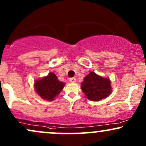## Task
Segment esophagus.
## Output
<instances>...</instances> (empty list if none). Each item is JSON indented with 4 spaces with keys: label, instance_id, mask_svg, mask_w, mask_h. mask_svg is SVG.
I'll return each instance as SVG.
<instances>
[{
    "label": "esophagus",
    "instance_id": "34e87169",
    "mask_svg": "<svg viewBox=\"0 0 146 146\" xmlns=\"http://www.w3.org/2000/svg\"><path fill=\"white\" fill-rule=\"evenodd\" d=\"M69 81H70V82H71V83H75V82H76V78H70V79H69Z\"/></svg>",
    "mask_w": 146,
    "mask_h": 146
}]
</instances>
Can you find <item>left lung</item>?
<instances>
[{
	"instance_id": "8db88e82",
	"label": "left lung",
	"mask_w": 146,
	"mask_h": 146,
	"mask_svg": "<svg viewBox=\"0 0 146 146\" xmlns=\"http://www.w3.org/2000/svg\"><path fill=\"white\" fill-rule=\"evenodd\" d=\"M82 90L86 98L91 101H100L111 93L109 79L104 78L94 72H90L82 82Z\"/></svg>"
}]
</instances>
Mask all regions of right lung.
<instances>
[{
  "label": "right lung",
  "instance_id": "1",
  "mask_svg": "<svg viewBox=\"0 0 146 146\" xmlns=\"http://www.w3.org/2000/svg\"><path fill=\"white\" fill-rule=\"evenodd\" d=\"M64 86V83L58 80L53 73L38 80L35 82L36 93L44 100L52 101L58 96Z\"/></svg>",
  "mask_w": 146,
  "mask_h": 146
}]
</instances>
